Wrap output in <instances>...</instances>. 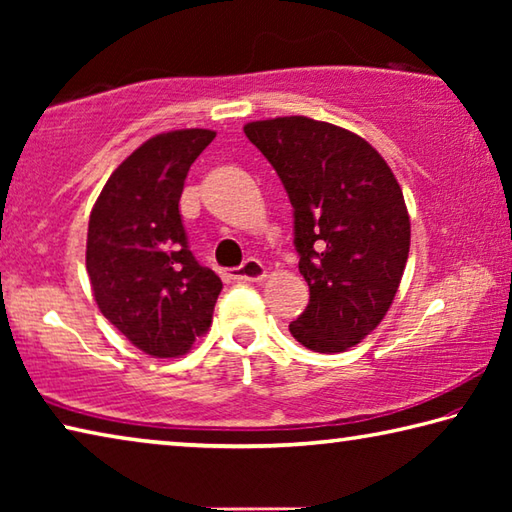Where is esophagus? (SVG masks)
Returning <instances> with one entry per match:
<instances>
[{"mask_svg": "<svg viewBox=\"0 0 512 512\" xmlns=\"http://www.w3.org/2000/svg\"><path fill=\"white\" fill-rule=\"evenodd\" d=\"M230 277L237 282H259L266 277V268L262 262H259V259L248 257L244 264L230 273Z\"/></svg>", "mask_w": 512, "mask_h": 512, "instance_id": "1", "label": "esophagus"}]
</instances>
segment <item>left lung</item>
I'll return each instance as SVG.
<instances>
[{
	"label": "left lung",
	"mask_w": 512,
	"mask_h": 512,
	"mask_svg": "<svg viewBox=\"0 0 512 512\" xmlns=\"http://www.w3.org/2000/svg\"><path fill=\"white\" fill-rule=\"evenodd\" d=\"M244 133L293 205L309 305L289 332L314 352H345L381 323L400 287L411 246L402 189L363 137L327 121L275 117Z\"/></svg>",
	"instance_id": "left-lung-1"
}]
</instances>
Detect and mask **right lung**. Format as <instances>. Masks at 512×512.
Wrapping results in <instances>:
<instances>
[{
  "mask_svg": "<svg viewBox=\"0 0 512 512\" xmlns=\"http://www.w3.org/2000/svg\"><path fill=\"white\" fill-rule=\"evenodd\" d=\"M214 137L185 128L146 140L112 171L90 214L85 268L94 300L155 359L192 350L223 289L189 250L178 210L187 171Z\"/></svg>",
  "mask_w": 512,
  "mask_h": 512,
  "instance_id": "1",
  "label": "right lung"
}]
</instances>
